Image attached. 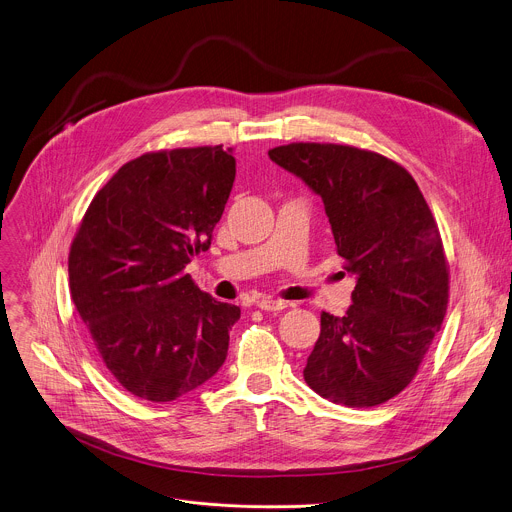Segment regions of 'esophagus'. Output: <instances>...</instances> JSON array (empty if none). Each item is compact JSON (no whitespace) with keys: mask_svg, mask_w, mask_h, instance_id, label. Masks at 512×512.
Listing matches in <instances>:
<instances>
[{"mask_svg":"<svg viewBox=\"0 0 512 512\" xmlns=\"http://www.w3.org/2000/svg\"><path fill=\"white\" fill-rule=\"evenodd\" d=\"M257 306L261 310H267V312H279V310H285L287 308V302L283 300H277V298H261L257 302Z\"/></svg>","mask_w":512,"mask_h":512,"instance_id":"esophagus-1","label":"esophagus"}]
</instances>
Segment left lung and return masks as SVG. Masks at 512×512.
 I'll return each mask as SVG.
<instances>
[{"label":"left lung","mask_w":512,"mask_h":512,"mask_svg":"<svg viewBox=\"0 0 512 512\" xmlns=\"http://www.w3.org/2000/svg\"><path fill=\"white\" fill-rule=\"evenodd\" d=\"M269 158L322 198L356 277L346 314L322 312L304 379L332 403L381 405L413 381L442 328L450 271L440 229L413 176L377 152L302 141Z\"/></svg>","instance_id":"obj_1"}]
</instances>
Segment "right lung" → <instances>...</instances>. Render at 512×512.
I'll list each match as a JSON object with an SVG mask.
<instances>
[{"instance_id": "right-lung-1", "label": "right lung", "mask_w": 512, "mask_h": 512, "mask_svg": "<svg viewBox=\"0 0 512 512\" xmlns=\"http://www.w3.org/2000/svg\"><path fill=\"white\" fill-rule=\"evenodd\" d=\"M223 145L143 154L95 194L68 255L70 298L107 371L166 403L223 367L241 308L184 273L210 247L235 182Z\"/></svg>"}]
</instances>
